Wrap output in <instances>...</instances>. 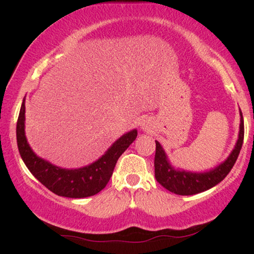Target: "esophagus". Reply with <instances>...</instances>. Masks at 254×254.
<instances>
[{
  "label": "esophagus",
  "mask_w": 254,
  "mask_h": 254,
  "mask_svg": "<svg viewBox=\"0 0 254 254\" xmlns=\"http://www.w3.org/2000/svg\"><path fill=\"white\" fill-rule=\"evenodd\" d=\"M139 127H141V129L143 131H151V129H153V123H151L150 119L145 118L141 122V125H139Z\"/></svg>",
  "instance_id": "34e87169"
}]
</instances>
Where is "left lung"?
I'll return each instance as SVG.
<instances>
[{
    "instance_id": "1",
    "label": "left lung",
    "mask_w": 254,
    "mask_h": 254,
    "mask_svg": "<svg viewBox=\"0 0 254 254\" xmlns=\"http://www.w3.org/2000/svg\"><path fill=\"white\" fill-rule=\"evenodd\" d=\"M244 142V117L240 110V127H239V137L235 143L234 149L229 154V156L221 162L215 168L206 172H190L185 170L174 168L171 165L170 160L166 155L164 148L159 142L156 143L155 160H154V167H155V178L168 191L173 192L180 196H190V194L200 193V192L209 190L214 188L218 183H221L237 161L239 153Z\"/></svg>"
}]
</instances>
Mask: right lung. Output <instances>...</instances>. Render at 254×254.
Segmentation results:
<instances>
[{"mask_svg":"<svg viewBox=\"0 0 254 254\" xmlns=\"http://www.w3.org/2000/svg\"><path fill=\"white\" fill-rule=\"evenodd\" d=\"M137 137L133 129L124 133L103 156L81 168H62L42 159L32 150L25 135V98L16 123V142L26 167L45 188L62 197L84 198L94 196L109 183L119 156Z\"/></svg>","mask_w":254,"mask_h":254,"instance_id":"1","label":"right lung"}]
</instances>
